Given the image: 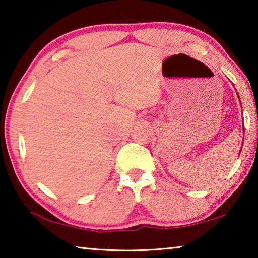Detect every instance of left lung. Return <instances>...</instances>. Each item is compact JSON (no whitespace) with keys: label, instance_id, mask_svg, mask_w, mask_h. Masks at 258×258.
<instances>
[{"label":"left lung","instance_id":"1","mask_svg":"<svg viewBox=\"0 0 258 258\" xmlns=\"http://www.w3.org/2000/svg\"><path fill=\"white\" fill-rule=\"evenodd\" d=\"M240 151H241V150H240Z\"/></svg>","mask_w":258,"mask_h":258}]
</instances>
